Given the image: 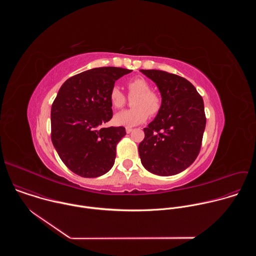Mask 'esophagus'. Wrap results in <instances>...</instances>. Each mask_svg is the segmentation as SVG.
Listing matches in <instances>:
<instances>
[{
    "instance_id": "obj_1",
    "label": "esophagus",
    "mask_w": 256,
    "mask_h": 256,
    "mask_svg": "<svg viewBox=\"0 0 256 256\" xmlns=\"http://www.w3.org/2000/svg\"><path fill=\"white\" fill-rule=\"evenodd\" d=\"M132 128H126V134H130V132H132Z\"/></svg>"
}]
</instances>
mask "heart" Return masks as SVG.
<instances>
[{
    "label": "heart",
    "mask_w": 256,
    "mask_h": 256,
    "mask_svg": "<svg viewBox=\"0 0 256 256\" xmlns=\"http://www.w3.org/2000/svg\"><path fill=\"white\" fill-rule=\"evenodd\" d=\"M128 97L132 98L134 108L116 114L114 122L116 126H134L147 120L149 114L154 116L159 114L162 107V99L156 93L151 91L150 83L142 77H136L126 84ZM109 99L114 108H122L126 103V97L122 90L114 86L109 93Z\"/></svg>",
    "instance_id": "1"
}]
</instances>
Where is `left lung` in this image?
I'll return each instance as SVG.
<instances>
[{"label":"left lung","instance_id":"1","mask_svg":"<svg viewBox=\"0 0 256 256\" xmlns=\"http://www.w3.org/2000/svg\"><path fill=\"white\" fill-rule=\"evenodd\" d=\"M158 87L162 107L144 128L138 144L142 166L151 173H180L196 159L206 128L204 106L196 87L186 79L159 70H140Z\"/></svg>","mask_w":256,"mask_h":256}]
</instances>
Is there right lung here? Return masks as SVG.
Wrapping results in <instances>:
<instances>
[{
  "label": "right lung",
  "mask_w": 256,
  "mask_h": 256,
  "mask_svg": "<svg viewBox=\"0 0 256 256\" xmlns=\"http://www.w3.org/2000/svg\"><path fill=\"white\" fill-rule=\"evenodd\" d=\"M132 70L95 68L68 79L52 105V140L64 164L86 178L110 170L124 126L101 128L112 118L109 93Z\"/></svg>",
  "instance_id": "obj_1"
}]
</instances>
